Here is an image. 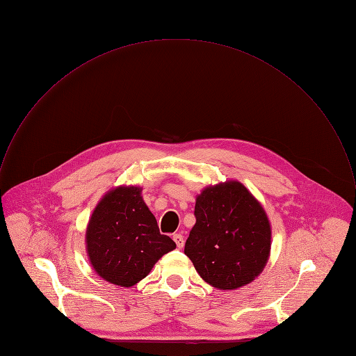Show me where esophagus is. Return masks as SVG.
I'll list each match as a JSON object with an SVG mask.
<instances>
[{
    "label": "esophagus",
    "instance_id": "1",
    "mask_svg": "<svg viewBox=\"0 0 356 356\" xmlns=\"http://www.w3.org/2000/svg\"><path fill=\"white\" fill-rule=\"evenodd\" d=\"M172 238H174V241H175V244H177L178 248H182V247H184V236H182L181 234H175V235L172 236Z\"/></svg>",
    "mask_w": 356,
    "mask_h": 356
}]
</instances>
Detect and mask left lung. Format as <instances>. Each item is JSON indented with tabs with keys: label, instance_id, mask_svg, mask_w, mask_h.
I'll use <instances>...</instances> for the list:
<instances>
[{
	"label": "left lung",
	"instance_id": "obj_1",
	"mask_svg": "<svg viewBox=\"0 0 356 356\" xmlns=\"http://www.w3.org/2000/svg\"><path fill=\"white\" fill-rule=\"evenodd\" d=\"M195 217L185 254L204 282L234 290L262 272L270 251V225L243 184L228 181L203 189L196 197Z\"/></svg>",
	"mask_w": 356,
	"mask_h": 356
}]
</instances>
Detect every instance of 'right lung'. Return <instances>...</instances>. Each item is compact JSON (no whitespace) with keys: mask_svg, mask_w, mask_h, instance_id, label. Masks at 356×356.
Returning <instances> with one entry per match:
<instances>
[{"mask_svg":"<svg viewBox=\"0 0 356 356\" xmlns=\"http://www.w3.org/2000/svg\"><path fill=\"white\" fill-rule=\"evenodd\" d=\"M139 186L109 191L95 207L86 244L95 272L109 283L131 287L146 277L153 265L177 245L161 235L145 204Z\"/></svg>","mask_w":356,"mask_h":356,"instance_id":"1","label":"right lung"}]
</instances>
